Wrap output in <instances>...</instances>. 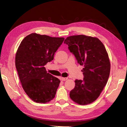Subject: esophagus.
<instances>
[{
	"label": "esophagus",
	"instance_id": "esophagus-1",
	"mask_svg": "<svg viewBox=\"0 0 127 127\" xmlns=\"http://www.w3.org/2000/svg\"><path fill=\"white\" fill-rule=\"evenodd\" d=\"M67 78H64V77H61V80H62V81H65V80H67Z\"/></svg>",
	"mask_w": 127,
	"mask_h": 127
}]
</instances>
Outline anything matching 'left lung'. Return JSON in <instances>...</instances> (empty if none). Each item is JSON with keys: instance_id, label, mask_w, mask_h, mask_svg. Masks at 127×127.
Returning a JSON list of instances; mask_svg holds the SVG:
<instances>
[{"instance_id": "1", "label": "left lung", "mask_w": 127, "mask_h": 127, "mask_svg": "<svg viewBox=\"0 0 127 127\" xmlns=\"http://www.w3.org/2000/svg\"><path fill=\"white\" fill-rule=\"evenodd\" d=\"M64 43L84 66L83 80H75L70 97L79 104H88L98 98L110 75V63L105 48L97 38L84 35L69 36Z\"/></svg>"}]
</instances>
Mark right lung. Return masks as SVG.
Masks as SVG:
<instances>
[{
	"mask_svg": "<svg viewBox=\"0 0 127 127\" xmlns=\"http://www.w3.org/2000/svg\"><path fill=\"white\" fill-rule=\"evenodd\" d=\"M64 40L32 33L19 46L15 66L25 92L34 102L45 103L55 97L60 81L48 73L44 66L53 60Z\"/></svg>",
	"mask_w": 127,
	"mask_h": 127,
	"instance_id": "obj_1",
	"label": "right lung"
}]
</instances>
